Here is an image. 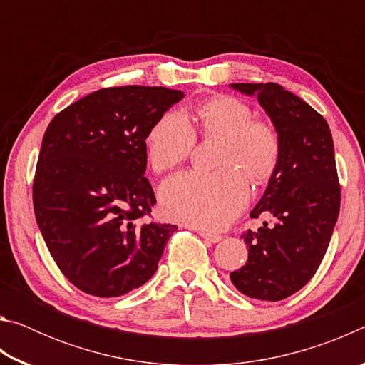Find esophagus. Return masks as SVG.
I'll use <instances>...</instances> for the list:
<instances>
[{
  "mask_svg": "<svg viewBox=\"0 0 365 365\" xmlns=\"http://www.w3.org/2000/svg\"><path fill=\"white\" fill-rule=\"evenodd\" d=\"M196 232L201 235L202 238L206 240V242H209V243H217V242H220V235H217V233H212V232H206V230H201V228H196Z\"/></svg>",
  "mask_w": 365,
  "mask_h": 365,
  "instance_id": "esophagus-1",
  "label": "esophagus"
}]
</instances>
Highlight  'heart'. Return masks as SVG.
<instances>
[{
	"mask_svg": "<svg viewBox=\"0 0 365 365\" xmlns=\"http://www.w3.org/2000/svg\"><path fill=\"white\" fill-rule=\"evenodd\" d=\"M206 138H222L217 168L188 170L165 180L159 188L160 211L170 220L201 228H220L242 211L248 200V182L261 185L279 165L282 141L270 122L255 119L250 104L220 95L197 109ZM196 135L182 110H169L154 122L145 140V151L154 172L177 168L193 151Z\"/></svg>",
	"mask_w": 365,
	"mask_h": 365,
	"instance_id": "1",
	"label": "heart"
}]
</instances>
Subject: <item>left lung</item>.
I'll return each mask as SVG.
<instances>
[{
	"label": "left lung",
	"mask_w": 365,
	"mask_h": 365,
	"mask_svg": "<svg viewBox=\"0 0 365 365\" xmlns=\"http://www.w3.org/2000/svg\"><path fill=\"white\" fill-rule=\"evenodd\" d=\"M257 101L282 141L279 165L251 217L274 224L243 233L248 261L230 280L250 298L280 301L316 274L338 220L341 191L329 123L316 109L279 83H232Z\"/></svg>",
	"instance_id": "1"
}]
</instances>
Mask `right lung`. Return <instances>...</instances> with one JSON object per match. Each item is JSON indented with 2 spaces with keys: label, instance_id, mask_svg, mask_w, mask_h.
I'll list each match as a JSON object with an SVG mask.
<instances>
[{
  "label": "right lung",
  "instance_id": "add662e5",
  "mask_svg": "<svg viewBox=\"0 0 365 365\" xmlns=\"http://www.w3.org/2000/svg\"><path fill=\"white\" fill-rule=\"evenodd\" d=\"M180 90L114 86L49 122L34 180L36 224L72 285L115 298L151 279L177 225L146 220L156 196L145 140Z\"/></svg>",
  "mask_w": 365,
  "mask_h": 365
}]
</instances>
